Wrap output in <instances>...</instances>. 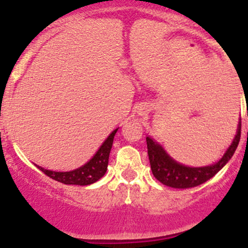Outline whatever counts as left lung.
Returning a JSON list of instances; mask_svg holds the SVG:
<instances>
[{
	"instance_id": "obj_1",
	"label": "left lung",
	"mask_w": 248,
	"mask_h": 248,
	"mask_svg": "<svg viewBox=\"0 0 248 248\" xmlns=\"http://www.w3.org/2000/svg\"><path fill=\"white\" fill-rule=\"evenodd\" d=\"M240 136H241V121L239 122L238 131L233 142L226 150L221 160L205 167H188V166L181 165L173 160L159 143L155 142L150 137H147L148 156H149L153 174L160 183L170 187L190 188L201 185L213 178L232 159L238 148Z\"/></svg>"
}]
</instances>
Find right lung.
I'll use <instances>...</instances> for the list:
<instances>
[{
    "label": "right lung",
    "instance_id": "add662e5",
    "mask_svg": "<svg viewBox=\"0 0 248 248\" xmlns=\"http://www.w3.org/2000/svg\"><path fill=\"white\" fill-rule=\"evenodd\" d=\"M117 130L118 129L113 130L109 134V136L101 144V147L99 148L95 155L86 165L81 166L80 168H76V170H70V172H55V170H45L40 166H37V167L47 177L52 178L53 180L60 181V183L65 184V185H91V184L95 183V181H98L105 175L107 165H108L109 152H111L112 143H113Z\"/></svg>",
    "mask_w": 248,
    "mask_h": 248
}]
</instances>
